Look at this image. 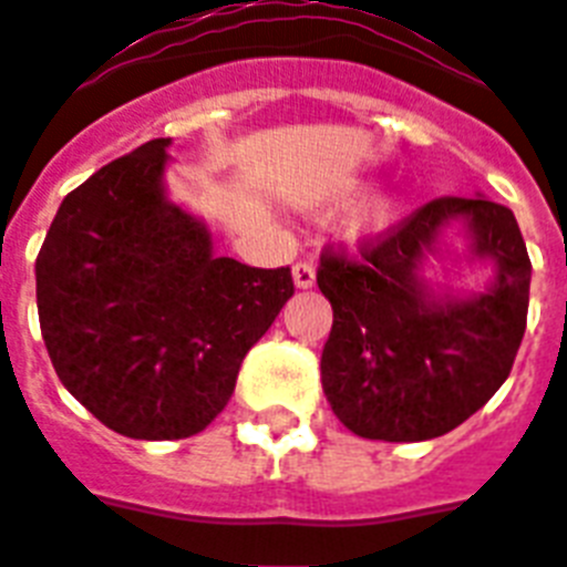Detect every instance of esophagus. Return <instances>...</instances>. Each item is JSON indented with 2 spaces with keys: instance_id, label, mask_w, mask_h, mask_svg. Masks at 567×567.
Listing matches in <instances>:
<instances>
[{
  "instance_id": "esophagus-1",
  "label": "esophagus",
  "mask_w": 567,
  "mask_h": 567,
  "mask_svg": "<svg viewBox=\"0 0 567 567\" xmlns=\"http://www.w3.org/2000/svg\"><path fill=\"white\" fill-rule=\"evenodd\" d=\"M293 282H297V288H311L315 285V265L311 261H297L293 265Z\"/></svg>"
}]
</instances>
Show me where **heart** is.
<instances>
[{"label":"heart","instance_id":"1","mask_svg":"<svg viewBox=\"0 0 567 567\" xmlns=\"http://www.w3.org/2000/svg\"><path fill=\"white\" fill-rule=\"evenodd\" d=\"M394 214H396V208L391 199H379V203H373L371 208L362 214V220H359V231L371 235V231L385 229L388 223L394 220Z\"/></svg>","mask_w":567,"mask_h":567}]
</instances>
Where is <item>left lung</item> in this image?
I'll return each instance as SVG.
<instances>
[{
    "instance_id": "obj_1",
    "label": "left lung",
    "mask_w": 567,
    "mask_h": 567,
    "mask_svg": "<svg viewBox=\"0 0 567 567\" xmlns=\"http://www.w3.org/2000/svg\"><path fill=\"white\" fill-rule=\"evenodd\" d=\"M450 219H465L498 279L471 301L435 303L416 279ZM527 244L515 214L483 196H439L355 252H320L332 302L320 382L347 430L377 441H426L456 430L506 382L529 309Z\"/></svg>"
}]
</instances>
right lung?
<instances>
[{
  "instance_id": "1",
  "label": "right lung",
  "mask_w": 567,
  "mask_h": 567,
  "mask_svg": "<svg viewBox=\"0 0 567 567\" xmlns=\"http://www.w3.org/2000/svg\"><path fill=\"white\" fill-rule=\"evenodd\" d=\"M167 144L70 190L34 265L58 379L109 430L146 441L205 430L293 293L291 267L212 256L203 223L164 199Z\"/></svg>"
}]
</instances>
